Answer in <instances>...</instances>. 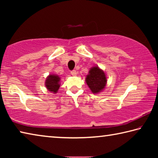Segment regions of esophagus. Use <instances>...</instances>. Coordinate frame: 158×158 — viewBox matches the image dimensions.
<instances>
[{
  "label": "esophagus",
  "instance_id": "1",
  "mask_svg": "<svg viewBox=\"0 0 158 158\" xmlns=\"http://www.w3.org/2000/svg\"><path fill=\"white\" fill-rule=\"evenodd\" d=\"M70 73L73 76H76L77 75V71L74 70H74H72Z\"/></svg>",
  "mask_w": 158,
  "mask_h": 158
}]
</instances>
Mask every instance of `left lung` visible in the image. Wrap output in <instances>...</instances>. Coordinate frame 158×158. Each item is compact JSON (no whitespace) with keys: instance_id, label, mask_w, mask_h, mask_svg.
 I'll use <instances>...</instances> for the list:
<instances>
[{"instance_id":"obj_1","label":"left lung","mask_w":158,"mask_h":158,"mask_svg":"<svg viewBox=\"0 0 158 158\" xmlns=\"http://www.w3.org/2000/svg\"><path fill=\"white\" fill-rule=\"evenodd\" d=\"M106 81L105 73L98 67H93L90 69L89 74L85 78L87 85L93 93L100 92L105 89Z\"/></svg>"}]
</instances>
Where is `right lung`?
<instances>
[{
	"label": "right lung",
	"instance_id": "1",
	"mask_svg": "<svg viewBox=\"0 0 158 158\" xmlns=\"http://www.w3.org/2000/svg\"><path fill=\"white\" fill-rule=\"evenodd\" d=\"M60 78L58 76L54 75V74H50L46 79V87L47 89L51 92L53 93H57L58 89L60 87L59 84Z\"/></svg>",
	"mask_w": 158,
	"mask_h": 158
}]
</instances>
